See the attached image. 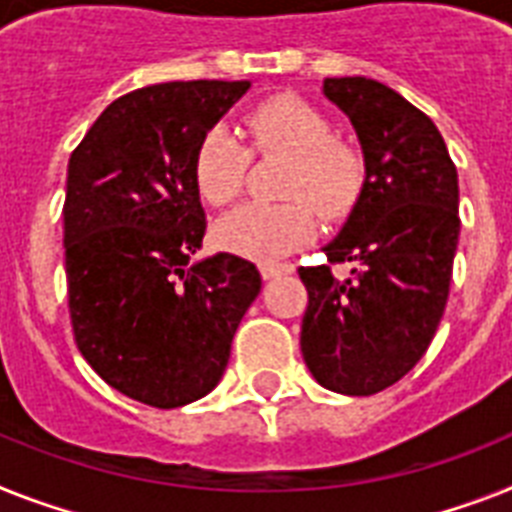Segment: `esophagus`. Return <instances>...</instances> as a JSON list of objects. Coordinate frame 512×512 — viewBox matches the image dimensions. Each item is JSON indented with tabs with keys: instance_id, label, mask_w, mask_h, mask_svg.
Here are the masks:
<instances>
[{
	"instance_id": "esophagus-1",
	"label": "esophagus",
	"mask_w": 512,
	"mask_h": 512,
	"mask_svg": "<svg viewBox=\"0 0 512 512\" xmlns=\"http://www.w3.org/2000/svg\"><path fill=\"white\" fill-rule=\"evenodd\" d=\"M259 272L264 280H274V277H280V274L293 272V266L290 264H277V261H261Z\"/></svg>"
}]
</instances>
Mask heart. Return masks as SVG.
I'll list each match as a JSON object with an SVG mask.
<instances>
[{
  "mask_svg": "<svg viewBox=\"0 0 512 512\" xmlns=\"http://www.w3.org/2000/svg\"><path fill=\"white\" fill-rule=\"evenodd\" d=\"M248 130L261 151L290 154L295 167L287 180V193H303L324 214H342L356 198L361 164L358 156L332 141L327 117L298 96H272L248 114ZM248 154L246 143L227 125L204 135L196 151L198 193L214 206L230 204L243 190ZM316 230L314 209L303 201H248L219 219L217 238L232 253L256 261H272L306 243Z\"/></svg>",
  "mask_w": 512,
  "mask_h": 512,
  "instance_id": "heart-1",
  "label": "heart"
}]
</instances>
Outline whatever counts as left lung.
<instances>
[{"label":"left lung","instance_id":"8db88e82","mask_svg":"<svg viewBox=\"0 0 512 512\" xmlns=\"http://www.w3.org/2000/svg\"><path fill=\"white\" fill-rule=\"evenodd\" d=\"M324 99L350 120L363 185L335 238L329 266H301L308 308L301 353L322 387L374 395L405 377L445 314L458 248V172L424 112L379 80L324 78Z\"/></svg>","mask_w":512,"mask_h":512}]
</instances>
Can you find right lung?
<instances>
[{"mask_svg":"<svg viewBox=\"0 0 512 512\" xmlns=\"http://www.w3.org/2000/svg\"><path fill=\"white\" fill-rule=\"evenodd\" d=\"M251 80H175L112 101L67 164L75 340L109 387L154 408L209 395L261 290L251 261L201 251L196 151Z\"/></svg>","mask_w":512,"mask_h":512,"instance_id":"right-lung-1","label":"right lung"}]
</instances>
